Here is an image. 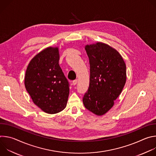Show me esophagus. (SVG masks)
Segmentation results:
<instances>
[{
	"mask_svg": "<svg viewBox=\"0 0 156 156\" xmlns=\"http://www.w3.org/2000/svg\"><path fill=\"white\" fill-rule=\"evenodd\" d=\"M77 83H78V80H75L73 81L72 84H73V85H76V84H77Z\"/></svg>",
	"mask_w": 156,
	"mask_h": 156,
	"instance_id": "esophagus-1",
	"label": "esophagus"
}]
</instances>
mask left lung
I'll list each match as a JSON object with an SVG mask.
<instances>
[{"mask_svg": "<svg viewBox=\"0 0 156 156\" xmlns=\"http://www.w3.org/2000/svg\"><path fill=\"white\" fill-rule=\"evenodd\" d=\"M90 60V86L84 94V107L97 115L112 108L126 80V65L119 52L108 44L98 42L85 46Z\"/></svg>", "mask_w": 156, "mask_h": 156, "instance_id": "8db88e82", "label": "left lung"}]
</instances>
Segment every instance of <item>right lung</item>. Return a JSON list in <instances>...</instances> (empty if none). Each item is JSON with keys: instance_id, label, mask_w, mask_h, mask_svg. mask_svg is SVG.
<instances>
[{"instance_id": "obj_1", "label": "right lung", "mask_w": 156, "mask_h": 156, "mask_svg": "<svg viewBox=\"0 0 156 156\" xmlns=\"http://www.w3.org/2000/svg\"><path fill=\"white\" fill-rule=\"evenodd\" d=\"M58 48L49 47L36 55L27 67L25 85L33 102L44 112H61L67 103L69 83L60 67Z\"/></svg>"}]
</instances>
